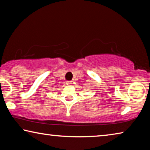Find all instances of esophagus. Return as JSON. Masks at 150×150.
Returning a JSON list of instances; mask_svg holds the SVG:
<instances>
[{
  "instance_id": "obj_1",
  "label": "esophagus",
  "mask_w": 150,
  "mask_h": 150,
  "mask_svg": "<svg viewBox=\"0 0 150 150\" xmlns=\"http://www.w3.org/2000/svg\"><path fill=\"white\" fill-rule=\"evenodd\" d=\"M72 84H73L72 81H67V85L71 86V85H72Z\"/></svg>"
}]
</instances>
